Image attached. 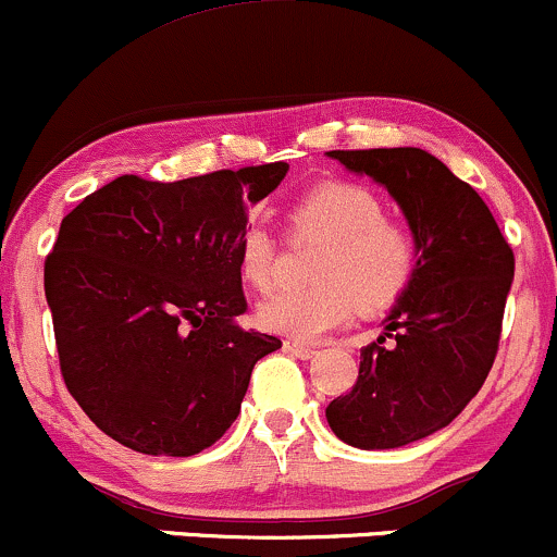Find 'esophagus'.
<instances>
[{
    "label": "esophagus",
    "instance_id": "esophagus-1",
    "mask_svg": "<svg viewBox=\"0 0 557 557\" xmlns=\"http://www.w3.org/2000/svg\"><path fill=\"white\" fill-rule=\"evenodd\" d=\"M284 348L292 352V356H297V358H313V356H319V348H313V345H305V343H300V339H286L284 343Z\"/></svg>",
    "mask_w": 557,
    "mask_h": 557
}]
</instances>
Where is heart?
<instances>
[{
  "label": "heart",
  "mask_w": 557,
  "mask_h": 557,
  "mask_svg": "<svg viewBox=\"0 0 557 557\" xmlns=\"http://www.w3.org/2000/svg\"><path fill=\"white\" fill-rule=\"evenodd\" d=\"M286 238L324 242L313 260L315 284L278 292L257 308L265 332L315 339L352 315H374L400 300L414 278L417 238L404 220L385 214L380 194L361 183L329 181L305 190L286 209ZM281 247L273 233L249 223L236 244L238 273L257 292L278 281Z\"/></svg>",
  "instance_id": "obj_1"
}]
</instances>
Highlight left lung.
<instances>
[{
  "instance_id": "8db88e82",
  "label": "left lung",
  "mask_w": 557,
  "mask_h": 557,
  "mask_svg": "<svg viewBox=\"0 0 557 557\" xmlns=\"http://www.w3.org/2000/svg\"><path fill=\"white\" fill-rule=\"evenodd\" d=\"M329 157L385 185L417 238L414 278L385 319L397 343L367 345L352 391L326 406L345 444L398 448L446 428L486 382L516 255L481 196L422 148Z\"/></svg>"
}]
</instances>
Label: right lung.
I'll return each instance as SVG.
<instances>
[{
  "label": "right lung",
  "instance_id": "obj_1",
  "mask_svg": "<svg viewBox=\"0 0 557 557\" xmlns=\"http://www.w3.org/2000/svg\"><path fill=\"white\" fill-rule=\"evenodd\" d=\"M289 164L175 183L122 175L63 218L45 260L61 374L85 414L133 451L190 457L242 411L249 376L281 348L247 332L236 244L247 209Z\"/></svg>",
  "mask_w": 557,
  "mask_h": 557
}]
</instances>
